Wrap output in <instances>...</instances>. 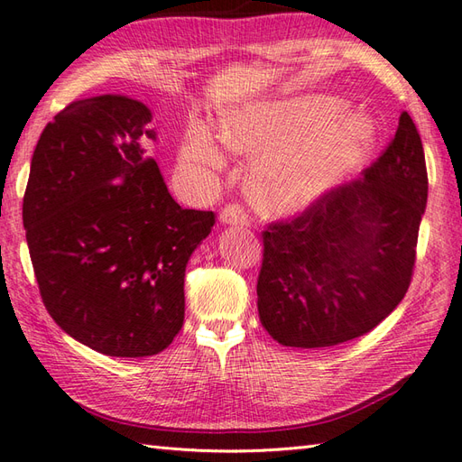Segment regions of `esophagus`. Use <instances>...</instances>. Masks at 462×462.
Listing matches in <instances>:
<instances>
[{"label": "esophagus", "mask_w": 462, "mask_h": 462, "mask_svg": "<svg viewBox=\"0 0 462 462\" xmlns=\"http://www.w3.org/2000/svg\"><path fill=\"white\" fill-rule=\"evenodd\" d=\"M219 221L225 225H249V215L239 205H225L219 213Z\"/></svg>", "instance_id": "obj_1"}]
</instances>
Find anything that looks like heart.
Instances as JSON below:
<instances>
[{
  "mask_svg": "<svg viewBox=\"0 0 462 462\" xmlns=\"http://www.w3.org/2000/svg\"><path fill=\"white\" fill-rule=\"evenodd\" d=\"M331 96H309L233 111L221 119L231 152H263L249 173L253 201L265 213H293L349 175L374 143L373 121ZM179 163L187 173L223 167L217 141L201 121L185 131Z\"/></svg>",
  "mask_w": 462,
  "mask_h": 462,
  "instance_id": "heart-1",
  "label": "heart"
}]
</instances>
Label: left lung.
I'll list each match as a JSON object with an SVG mask.
<instances>
[{
  "label": "left lung",
  "instance_id": "1",
  "mask_svg": "<svg viewBox=\"0 0 462 462\" xmlns=\"http://www.w3.org/2000/svg\"><path fill=\"white\" fill-rule=\"evenodd\" d=\"M427 193L420 135L402 111L389 147L359 179L263 231L257 309L267 333L321 349L389 317L411 285Z\"/></svg>",
  "mask_w": 462,
  "mask_h": 462
}]
</instances>
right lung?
<instances>
[{
    "label": "right lung",
    "instance_id": "obj_1",
    "mask_svg": "<svg viewBox=\"0 0 462 462\" xmlns=\"http://www.w3.org/2000/svg\"><path fill=\"white\" fill-rule=\"evenodd\" d=\"M152 109L127 96L69 103L45 125L23 229L47 313L109 356L167 349L185 319L183 279L213 211L183 209L147 141Z\"/></svg>",
    "mask_w": 462,
    "mask_h": 462
}]
</instances>
